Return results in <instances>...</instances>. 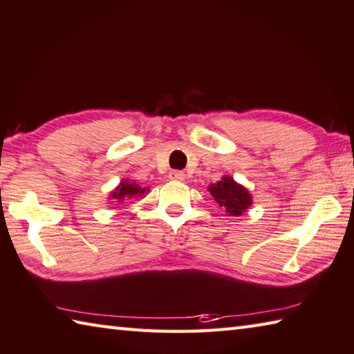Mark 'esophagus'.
Listing matches in <instances>:
<instances>
[{
  "label": "esophagus",
  "mask_w": 354,
  "mask_h": 354,
  "mask_svg": "<svg viewBox=\"0 0 354 354\" xmlns=\"http://www.w3.org/2000/svg\"><path fill=\"white\" fill-rule=\"evenodd\" d=\"M184 173L183 171H179V170H171L170 173H169V178L171 179V181H184Z\"/></svg>",
  "instance_id": "esophagus-1"
}]
</instances>
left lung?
Here are the masks:
<instances>
[{
  "label": "left lung",
  "instance_id": "obj_1",
  "mask_svg": "<svg viewBox=\"0 0 354 354\" xmlns=\"http://www.w3.org/2000/svg\"><path fill=\"white\" fill-rule=\"evenodd\" d=\"M209 192L220 207L226 209L230 216H240L249 205H252V196L248 189L235 183L230 176H223L216 184H210Z\"/></svg>",
  "mask_w": 354,
  "mask_h": 354
}]
</instances>
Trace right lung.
Wrapping results in <instances>:
<instances>
[{"instance_id": "obj_1", "label": "right lung", "mask_w": 354, "mask_h": 354, "mask_svg": "<svg viewBox=\"0 0 354 354\" xmlns=\"http://www.w3.org/2000/svg\"><path fill=\"white\" fill-rule=\"evenodd\" d=\"M147 194V189L140 187L136 183H130L128 179H124L118 187H115L111 192V198L110 199H118L119 203L125 201V199L130 198H138V196H144Z\"/></svg>"}]
</instances>
